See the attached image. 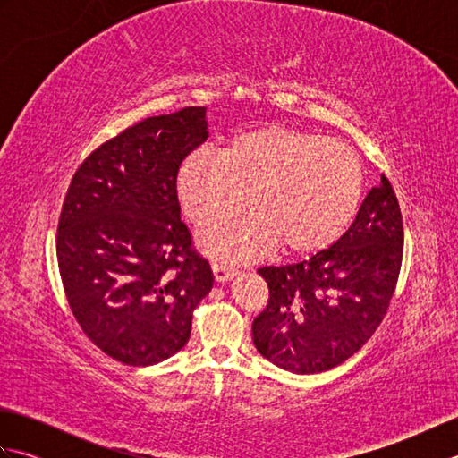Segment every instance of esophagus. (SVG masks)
<instances>
[{"mask_svg":"<svg viewBox=\"0 0 458 458\" xmlns=\"http://www.w3.org/2000/svg\"><path fill=\"white\" fill-rule=\"evenodd\" d=\"M212 274H214V279H216L218 284H226V281L234 279L238 276V269L232 264H226V261H214Z\"/></svg>","mask_w":458,"mask_h":458,"instance_id":"34e87169","label":"esophagus"}]
</instances>
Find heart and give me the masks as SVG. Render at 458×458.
Instances as JSON below:
<instances>
[{
  "instance_id": "b5f03b06",
  "label": "heart",
  "mask_w": 458,
  "mask_h": 458,
  "mask_svg": "<svg viewBox=\"0 0 458 458\" xmlns=\"http://www.w3.org/2000/svg\"><path fill=\"white\" fill-rule=\"evenodd\" d=\"M179 200L199 246L214 258L250 259L279 248L310 254L343 234L362 194V167L346 143L281 125L238 133L222 153H191L177 171Z\"/></svg>"
}]
</instances>
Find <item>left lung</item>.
Listing matches in <instances>:
<instances>
[{"instance_id": "1", "label": "left lung", "mask_w": 458, "mask_h": 458, "mask_svg": "<svg viewBox=\"0 0 458 458\" xmlns=\"http://www.w3.org/2000/svg\"><path fill=\"white\" fill-rule=\"evenodd\" d=\"M403 254L400 204L382 174L328 250L299 264L261 267L269 287L251 325L258 352L293 374H317L358 352L382 323Z\"/></svg>"}]
</instances>
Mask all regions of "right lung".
Here are the masks:
<instances>
[{
	"instance_id": "add662e5",
	"label": "right lung",
	"mask_w": 458,
	"mask_h": 458,
	"mask_svg": "<svg viewBox=\"0 0 458 458\" xmlns=\"http://www.w3.org/2000/svg\"><path fill=\"white\" fill-rule=\"evenodd\" d=\"M207 138L202 106L155 115L90 153L68 187L56 236L66 299L84 335L118 362L177 354L212 289L174 187L182 159Z\"/></svg>"
}]
</instances>
